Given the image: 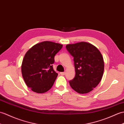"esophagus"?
<instances>
[{
	"label": "esophagus",
	"instance_id": "obj_1",
	"mask_svg": "<svg viewBox=\"0 0 124 124\" xmlns=\"http://www.w3.org/2000/svg\"><path fill=\"white\" fill-rule=\"evenodd\" d=\"M65 74V72H60V74H61V75H62V76H64Z\"/></svg>",
	"mask_w": 124,
	"mask_h": 124
}]
</instances>
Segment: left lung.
Here are the masks:
<instances>
[{"label":"left lung","instance_id":"obj_1","mask_svg":"<svg viewBox=\"0 0 124 124\" xmlns=\"http://www.w3.org/2000/svg\"><path fill=\"white\" fill-rule=\"evenodd\" d=\"M73 57L76 76L69 81L71 87L79 93H87L96 88L101 81L104 62L96 47L87 42L66 45Z\"/></svg>","mask_w":124,"mask_h":124}]
</instances>
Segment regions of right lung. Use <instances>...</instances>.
I'll return each instance as SVG.
<instances>
[{
    "mask_svg": "<svg viewBox=\"0 0 124 124\" xmlns=\"http://www.w3.org/2000/svg\"><path fill=\"white\" fill-rule=\"evenodd\" d=\"M62 44L44 41L34 45L25 54L22 73L27 86L36 93H44L52 87L57 74L54 70V56Z\"/></svg>",
    "mask_w": 124,
    "mask_h": 124,
    "instance_id": "add662e5",
    "label": "right lung"
}]
</instances>
